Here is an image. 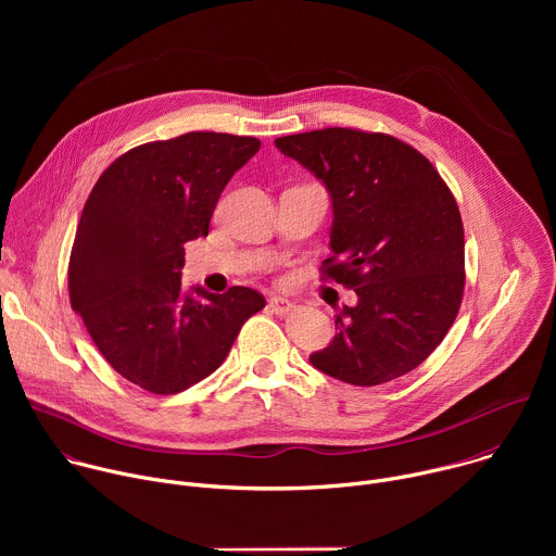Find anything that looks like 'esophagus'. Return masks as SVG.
<instances>
[{
    "label": "esophagus",
    "mask_w": 556,
    "mask_h": 556,
    "mask_svg": "<svg viewBox=\"0 0 556 556\" xmlns=\"http://www.w3.org/2000/svg\"><path fill=\"white\" fill-rule=\"evenodd\" d=\"M268 307H270L275 314L286 316V314L292 309V303H290L288 299H283V296H270V299H268Z\"/></svg>",
    "instance_id": "34e87169"
}]
</instances>
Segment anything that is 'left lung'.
<instances>
[{
  "instance_id": "obj_1",
  "label": "left lung",
  "mask_w": 556,
  "mask_h": 556,
  "mask_svg": "<svg viewBox=\"0 0 556 556\" xmlns=\"http://www.w3.org/2000/svg\"><path fill=\"white\" fill-rule=\"evenodd\" d=\"M332 198V257L321 277L354 290L334 341L309 363L374 387L416 369L442 343L464 294V226L438 169L380 131L326 127L277 138Z\"/></svg>"
}]
</instances>
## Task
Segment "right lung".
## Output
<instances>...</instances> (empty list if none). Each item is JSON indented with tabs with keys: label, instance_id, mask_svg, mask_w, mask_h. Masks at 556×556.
Returning <instances> with one entry per match:
<instances>
[{
	"label": "right lung",
	"instance_id": "right-lung-1",
	"mask_svg": "<svg viewBox=\"0 0 556 556\" xmlns=\"http://www.w3.org/2000/svg\"><path fill=\"white\" fill-rule=\"evenodd\" d=\"M253 136L189 131L129 149L97 180L67 266L72 309L105 361L151 393H178L213 374L266 305L232 286L187 292L185 244L208 235L215 204L260 151Z\"/></svg>",
	"mask_w": 556,
	"mask_h": 556
}]
</instances>
